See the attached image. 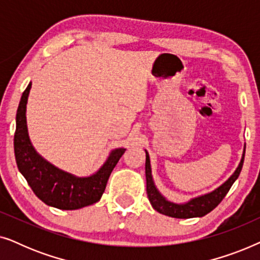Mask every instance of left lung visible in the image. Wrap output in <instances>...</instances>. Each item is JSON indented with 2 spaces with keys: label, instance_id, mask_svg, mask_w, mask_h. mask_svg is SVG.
<instances>
[{
  "label": "left lung",
  "instance_id": "1",
  "mask_svg": "<svg viewBox=\"0 0 260 260\" xmlns=\"http://www.w3.org/2000/svg\"><path fill=\"white\" fill-rule=\"evenodd\" d=\"M145 151V177H147V194L148 199L150 201L152 208L155 211H157L161 214L172 216V218L177 219H189V218H201L206 214H208L209 212H212L220 202L222 201V199L226 197V194L229 193L230 188L232 187V184L236 182V180L239 176L243 168L244 157H245V145L243 155H241V159L238 165L237 169L234 170V173L227 179L222 184H220L219 187H216L214 190L209 191V193L198 195V197L191 198L190 200L186 202H177L170 201L163 195L161 191L158 190V188L156 187L155 181L152 179L151 174V166H150V157L147 150Z\"/></svg>",
  "mask_w": 260,
  "mask_h": 260
}]
</instances>
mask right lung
Returning a JSON list of instances; mask_svg holds the SVG:
<instances>
[{"mask_svg": "<svg viewBox=\"0 0 260 260\" xmlns=\"http://www.w3.org/2000/svg\"><path fill=\"white\" fill-rule=\"evenodd\" d=\"M30 88L31 81L22 93L16 112L14 151L19 172L34 194L51 207L73 211L95 204L101 200L113 168L126 149L110 151L103 166L90 176H77L52 165L35 150L28 134L26 111Z\"/></svg>", "mask_w": 260, "mask_h": 260, "instance_id": "add662e5", "label": "right lung"}]
</instances>
